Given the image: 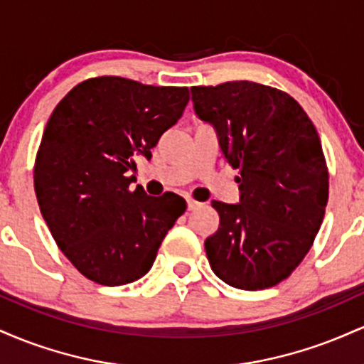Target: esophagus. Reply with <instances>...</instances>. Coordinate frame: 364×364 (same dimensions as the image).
Here are the masks:
<instances>
[{"label":"esophagus","instance_id":"1","mask_svg":"<svg viewBox=\"0 0 364 364\" xmlns=\"http://www.w3.org/2000/svg\"><path fill=\"white\" fill-rule=\"evenodd\" d=\"M186 205H188V210H196V208L202 205V203H198V202H196V200H193V198H188V200H186Z\"/></svg>","mask_w":364,"mask_h":364}]
</instances>
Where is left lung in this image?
Segmentation results:
<instances>
[{
	"instance_id": "left-lung-1",
	"label": "left lung",
	"mask_w": 364,
	"mask_h": 364,
	"mask_svg": "<svg viewBox=\"0 0 364 364\" xmlns=\"http://www.w3.org/2000/svg\"><path fill=\"white\" fill-rule=\"evenodd\" d=\"M191 101L240 183L237 203L212 200L220 220L205 240L208 263L237 289L272 287L310 252L325 215L328 171L316 128L289 94L262 83L191 87Z\"/></svg>"
}]
</instances>
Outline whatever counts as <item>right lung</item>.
Returning a JSON list of instances; mask_svg holds the SVG:
<instances>
[{"instance_id":"right-lung-1","label":"right lung","mask_w":364,"mask_h":364,"mask_svg":"<svg viewBox=\"0 0 364 364\" xmlns=\"http://www.w3.org/2000/svg\"><path fill=\"white\" fill-rule=\"evenodd\" d=\"M188 99V87L97 77L54 107L36 157L37 202L61 252L90 281L123 286L144 277L186 210L176 193L129 190L128 174L136 157L150 161Z\"/></svg>"}]
</instances>
